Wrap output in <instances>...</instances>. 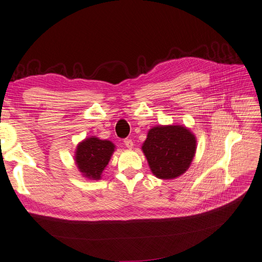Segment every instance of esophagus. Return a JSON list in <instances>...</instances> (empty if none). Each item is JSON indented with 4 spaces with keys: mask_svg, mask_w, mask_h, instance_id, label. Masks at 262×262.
I'll use <instances>...</instances> for the list:
<instances>
[{
    "mask_svg": "<svg viewBox=\"0 0 262 262\" xmlns=\"http://www.w3.org/2000/svg\"><path fill=\"white\" fill-rule=\"evenodd\" d=\"M123 144H124L125 147L129 148V149H131V148L133 147V141H132L131 139H125V140L123 141Z\"/></svg>",
    "mask_w": 262,
    "mask_h": 262,
    "instance_id": "1",
    "label": "esophagus"
}]
</instances>
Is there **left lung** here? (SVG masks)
<instances>
[{"instance_id": "1", "label": "left lung", "mask_w": 262, "mask_h": 262, "mask_svg": "<svg viewBox=\"0 0 262 262\" xmlns=\"http://www.w3.org/2000/svg\"><path fill=\"white\" fill-rule=\"evenodd\" d=\"M195 149L194 135L179 124L151 128L142 146L152 174L161 180L184 174L192 162Z\"/></svg>"}]
</instances>
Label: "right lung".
Instances as JSON below:
<instances>
[{
    "mask_svg": "<svg viewBox=\"0 0 262 262\" xmlns=\"http://www.w3.org/2000/svg\"><path fill=\"white\" fill-rule=\"evenodd\" d=\"M115 150L111 141L91 137L77 145L75 162L82 175L90 180H100Z\"/></svg>",
    "mask_w": 262,
    "mask_h": 262,
    "instance_id": "1",
    "label": "right lung"
}]
</instances>
